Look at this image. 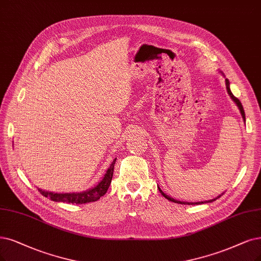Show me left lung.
Returning a JSON list of instances; mask_svg holds the SVG:
<instances>
[{
  "label": "left lung",
  "instance_id": "obj_1",
  "mask_svg": "<svg viewBox=\"0 0 261 261\" xmlns=\"http://www.w3.org/2000/svg\"><path fill=\"white\" fill-rule=\"evenodd\" d=\"M221 74L224 75V73L223 72H220ZM226 81V88H227V92H228V94L230 95V98L232 99V101L237 104V106L239 108V110H240V113H241V115H242V118H243V120L245 121V113H244V109H243V106H242V103L240 102V100L239 99H237L236 96L232 94V92H231V90H230V83H229V81L226 79L225 80ZM159 188V187H158ZM159 191H160V194L165 197V198H167L168 200H170V201H172V202H174V203H178V204H187V205H192V204H203V203H211V202H213V201H215V200H217L218 198H220L221 197V195H219V196H217L216 198H214V199H212V200H207V201H201V202H182V201H178V200H175V199H173V198H171V197H169L168 195H166L165 192H163L160 188H159Z\"/></svg>",
  "mask_w": 261,
  "mask_h": 261
}]
</instances>
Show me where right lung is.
I'll return each instance as SVG.
<instances>
[{
	"label": "right lung",
	"mask_w": 261,
	"mask_h": 261,
	"mask_svg": "<svg viewBox=\"0 0 261 261\" xmlns=\"http://www.w3.org/2000/svg\"><path fill=\"white\" fill-rule=\"evenodd\" d=\"M116 162V158L111 163L110 168L106 170L103 178L93 186L92 188L87 189L82 192H53V191H46L38 188L41 194L46 197L49 198L50 200L55 202H65V203H76V204H83V203H89V202H94L99 200L101 197H103L106 191H108L111 181L113 178V172H114V165Z\"/></svg>",
	"instance_id": "right-lung-1"
}]
</instances>
